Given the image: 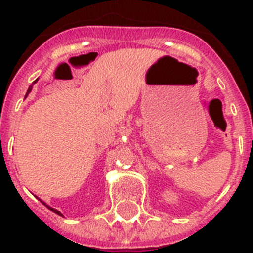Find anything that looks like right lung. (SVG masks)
I'll use <instances>...</instances> for the list:
<instances>
[{"mask_svg": "<svg viewBox=\"0 0 253 253\" xmlns=\"http://www.w3.org/2000/svg\"><path fill=\"white\" fill-rule=\"evenodd\" d=\"M31 87H33V85H31V86H30V87H29V90H27V93H26V95L29 94L30 91H31ZM47 208H48V209H49V210H52V211H53V212H55V214H59V215H61V214H60V211H57V210H55V209H52V208H49V206H47Z\"/></svg>", "mask_w": 253, "mask_h": 253, "instance_id": "1", "label": "right lung"}]
</instances>
